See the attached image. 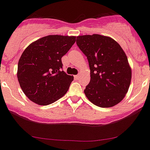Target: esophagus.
I'll return each instance as SVG.
<instances>
[{"label": "esophagus", "mask_w": 150, "mask_h": 150, "mask_svg": "<svg viewBox=\"0 0 150 150\" xmlns=\"http://www.w3.org/2000/svg\"><path fill=\"white\" fill-rule=\"evenodd\" d=\"M80 75H81V74H78V75H75V78H77V79H78V78H80Z\"/></svg>", "instance_id": "34e87169"}]
</instances>
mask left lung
<instances>
[{
	"label": "left lung",
	"mask_w": 150,
	"mask_h": 150,
	"mask_svg": "<svg viewBox=\"0 0 150 150\" xmlns=\"http://www.w3.org/2000/svg\"><path fill=\"white\" fill-rule=\"evenodd\" d=\"M77 45L87 57L91 80L84 93L90 102L101 108L116 105L128 91L132 72L121 46L100 34L77 36Z\"/></svg>",
	"instance_id": "8db88e82"
}]
</instances>
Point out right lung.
<instances>
[{"instance_id":"right-lung-1","label":"right lung","mask_w":150,"mask_h":150,"mask_svg":"<svg viewBox=\"0 0 150 150\" xmlns=\"http://www.w3.org/2000/svg\"><path fill=\"white\" fill-rule=\"evenodd\" d=\"M76 36L49 35L29 45L20 58L17 78L24 94L33 103L47 105L63 97L74 78L62 70V58Z\"/></svg>"}]
</instances>
